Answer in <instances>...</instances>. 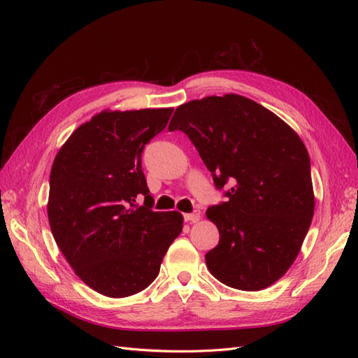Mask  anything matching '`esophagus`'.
<instances>
[{
    "mask_svg": "<svg viewBox=\"0 0 358 358\" xmlns=\"http://www.w3.org/2000/svg\"><path fill=\"white\" fill-rule=\"evenodd\" d=\"M200 216H201L200 210H194L192 213L183 215V218H185V221H187V222H197V221L200 220Z\"/></svg>",
    "mask_w": 358,
    "mask_h": 358,
    "instance_id": "34e87169",
    "label": "esophagus"
}]
</instances>
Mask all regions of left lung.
Segmentation results:
<instances>
[{
  "mask_svg": "<svg viewBox=\"0 0 358 358\" xmlns=\"http://www.w3.org/2000/svg\"><path fill=\"white\" fill-rule=\"evenodd\" d=\"M170 131L180 129L199 150L227 201L206 210L220 242L206 266L220 282L259 291L285 275L312 222L310 161L299 134L246 96H204L179 106Z\"/></svg>",
  "mask_w": 358,
  "mask_h": 358,
  "instance_id": "obj_1",
  "label": "left lung"
}]
</instances>
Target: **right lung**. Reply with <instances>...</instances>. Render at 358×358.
<instances>
[{
  "label": "right lung",
  "mask_w": 358,
  "mask_h": 358,
  "mask_svg": "<svg viewBox=\"0 0 358 358\" xmlns=\"http://www.w3.org/2000/svg\"><path fill=\"white\" fill-rule=\"evenodd\" d=\"M173 109L103 110L61 146L49 180L50 230L74 273L103 296L121 299L154 282L182 213L154 212L142 170L145 145ZM145 196V206L135 199Z\"/></svg>",
  "instance_id": "1"
}]
</instances>
